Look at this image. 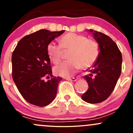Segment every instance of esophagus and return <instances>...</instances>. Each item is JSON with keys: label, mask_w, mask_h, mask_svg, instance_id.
<instances>
[{"label": "esophagus", "mask_w": 133, "mask_h": 133, "mask_svg": "<svg viewBox=\"0 0 133 133\" xmlns=\"http://www.w3.org/2000/svg\"><path fill=\"white\" fill-rule=\"evenodd\" d=\"M65 79L68 81H76L77 80L76 78H74V77H72V78H65Z\"/></svg>", "instance_id": "esophagus-1"}]
</instances>
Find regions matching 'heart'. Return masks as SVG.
<instances>
[{
  "label": "heart",
  "mask_w": 133,
  "mask_h": 133,
  "mask_svg": "<svg viewBox=\"0 0 133 133\" xmlns=\"http://www.w3.org/2000/svg\"><path fill=\"white\" fill-rule=\"evenodd\" d=\"M60 44L49 42L47 45L49 57L54 64H58L62 58V48L70 50L68 59L55 67L54 72L58 76L71 77L81 68L88 69L94 64L99 53L97 41L87 38L82 34L68 33L60 39Z\"/></svg>",
  "instance_id": "obj_1"
}]
</instances>
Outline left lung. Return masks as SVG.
<instances>
[{"label": "left lung", "instance_id": "obj_1", "mask_svg": "<svg viewBox=\"0 0 133 133\" xmlns=\"http://www.w3.org/2000/svg\"><path fill=\"white\" fill-rule=\"evenodd\" d=\"M99 47L97 60L89 69L90 74L84 76L88 83V91L81 96L88 103H99L108 99L116 85L121 73L122 55L117 44L101 32L89 30Z\"/></svg>", "mask_w": 133, "mask_h": 133}]
</instances>
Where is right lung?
<instances>
[{
    "label": "right lung",
    "instance_id": "add662e5",
    "mask_svg": "<svg viewBox=\"0 0 133 133\" xmlns=\"http://www.w3.org/2000/svg\"><path fill=\"white\" fill-rule=\"evenodd\" d=\"M64 32L41 29L23 37L13 52V80L22 97L32 104L45 106L56 97L62 78L52 76L47 45Z\"/></svg>",
    "mask_w": 133,
    "mask_h": 133
}]
</instances>
